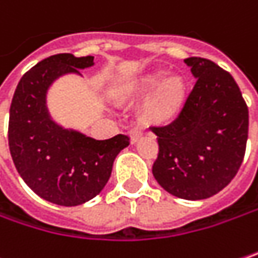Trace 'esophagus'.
<instances>
[{
	"label": "esophagus",
	"mask_w": 258,
	"mask_h": 258,
	"mask_svg": "<svg viewBox=\"0 0 258 258\" xmlns=\"http://www.w3.org/2000/svg\"><path fill=\"white\" fill-rule=\"evenodd\" d=\"M142 136H143V133L140 131V130L134 128L130 131V140H131V143L134 145V143H137L140 139H142Z\"/></svg>",
	"instance_id": "34e87169"
}]
</instances>
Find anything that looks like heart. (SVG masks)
I'll return each instance as SVG.
<instances>
[{"label": "heart", "instance_id": "b5f03b06", "mask_svg": "<svg viewBox=\"0 0 258 258\" xmlns=\"http://www.w3.org/2000/svg\"><path fill=\"white\" fill-rule=\"evenodd\" d=\"M187 82L181 75H168L153 71L122 82L115 90V97L121 103L143 99L140 118L145 124L162 127L174 122L187 100Z\"/></svg>", "mask_w": 258, "mask_h": 258}]
</instances>
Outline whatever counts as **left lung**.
I'll return each mask as SVG.
<instances>
[{"label":"left lung","instance_id":"left-lung-1","mask_svg":"<svg viewBox=\"0 0 258 258\" xmlns=\"http://www.w3.org/2000/svg\"><path fill=\"white\" fill-rule=\"evenodd\" d=\"M197 78L174 122L152 127L159 152L156 181L177 198L198 201L219 194L236 176L248 139V107L233 77L214 61L189 57Z\"/></svg>","mask_w":258,"mask_h":258}]
</instances>
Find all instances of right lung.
<instances>
[{
	"mask_svg": "<svg viewBox=\"0 0 258 258\" xmlns=\"http://www.w3.org/2000/svg\"><path fill=\"white\" fill-rule=\"evenodd\" d=\"M94 64L93 56L54 54L36 63L17 84L10 106L9 146L16 170L42 199L75 207L106 186L116 155L130 145L118 134L96 140L56 124L47 109V91L61 75L80 74Z\"/></svg>",
	"mask_w": 258,
	"mask_h": 258,
	"instance_id": "1",
	"label": "right lung"
}]
</instances>
